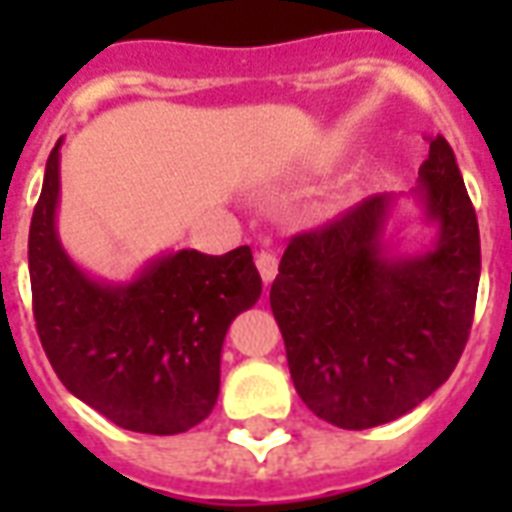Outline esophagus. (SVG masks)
<instances>
[{
    "mask_svg": "<svg viewBox=\"0 0 512 512\" xmlns=\"http://www.w3.org/2000/svg\"><path fill=\"white\" fill-rule=\"evenodd\" d=\"M255 263H257V271H260V277H263V282H266V285H271L279 271L277 255H271V252H257Z\"/></svg>",
    "mask_w": 512,
    "mask_h": 512,
    "instance_id": "esophagus-1",
    "label": "esophagus"
}]
</instances>
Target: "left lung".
<instances>
[{
    "label": "left lung",
    "instance_id": "obj_1",
    "mask_svg": "<svg viewBox=\"0 0 512 512\" xmlns=\"http://www.w3.org/2000/svg\"><path fill=\"white\" fill-rule=\"evenodd\" d=\"M414 197L436 241L392 255V194L367 197L296 235L271 285L290 378L315 417L365 430L439 389L469 340L480 285V230L452 147L430 136Z\"/></svg>",
    "mask_w": 512,
    "mask_h": 512
}]
</instances>
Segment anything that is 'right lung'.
Returning <instances> with one entry per match:
<instances>
[{"instance_id": "1", "label": "right lung", "mask_w": 512, "mask_h": 512, "mask_svg": "<svg viewBox=\"0 0 512 512\" xmlns=\"http://www.w3.org/2000/svg\"><path fill=\"white\" fill-rule=\"evenodd\" d=\"M60 145L51 150L29 224V279L40 343L65 389L136 433L200 425L219 397L224 334L260 299L252 249H180L131 282L84 274L57 235Z\"/></svg>"}]
</instances>
